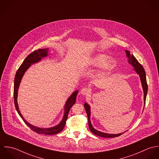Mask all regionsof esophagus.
Returning a JSON list of instances; mask_svg holds the SVG:
<instances>
[{
    "label": "esophagus",
    "mask_w": 159,
    "mask_h": 159,
    "mask_svg": "<svg viewBox=\"0 0 159 159\" xmlns=\"http://www.w3.org/2000/svg\"><path fill=\"white\" fill-rule=\"evenodd\" d=\"M80 93L82 95L84 96L88 95L89 93H90V90L89 89L85 87V88H83L81 89L80 90Z\"/></svg>",
    "instance_id": "esophagus-1"
}]
</instances>
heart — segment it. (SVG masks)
Segmentation results:
<instances>
[{"label":"heart","instance_id":"b5f03b06","mask_svg":"<svg viewBox=\"0 0 159 159\" xmlns=\"http://www.w3.org/2000/svg\"><path fill=\"white\" fill-rule=\"evenodd\" d=\"M87 64L92 67L101 66L102 71L107 72L116 67L117 61L114 58H107L106 54L97 53L90 58L87 61Z\"/></svg>","mask_w":159,"mask_h":159}]
</instances>
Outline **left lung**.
I'll list each match as a JSON object with an SVG mask.
<instances>
[{
  "label": "left lung",
  "mask_w": 159,
  "mask_h": 159,
  "mask_svg": "<svg viewBox=\"0 0 159 159\" xmlns=\"http://www.w3.org/2000/svg\"><path fill=\"white\" fill-rule=\"evenodd\" d=\"M126 55L128 58V63L130 64L133 67H134V70L139 75V78L141 80L142 87L143 89V92H144V104L145 105L146 102V96L148 93V84H147V81H146V72L144 70V69L143 68V66L139 63L138 60L135 58V57L130 54V52L128 50H125ZM84 107L86 111L87 116H88V120H89V127L90 129V131L96 135L103 137V138H115L120 136L122 134L124 133H119V134H109V133H106L104 132L99 131L97 129H96L93 125H92L91 121H90V116H91V109H90V106L89 104L87 102L84 103Z\"/></svg>",
  "instance_id": "1"
}]
</instances>
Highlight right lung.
<instances>
[{"mask_svg": "<svg viewBox=\"0 0 159 159\" xmlns=\"http://www.w3.org/2000/svg\"><path fill=\"white\" fill-rule=\"evenodd\" d=\"M48 55V48H43V49H39L33 52L26 58V59L24 60L22 64L20 66L15 75V80H14L13 98H14L15 106L18 114L28 127H30L34 131L39 134L52 135V134H57L61 132L63 129L64 127L66 124V121L68 116L69 110L71 108V107L75 103L76 97L79 92L78 90H76L74 92H73L66 101V104L64 105V111L63 117L61 121L60 122V123L55 127H50V128H40V127H35L31 125V124H30L28 122H27L25 119V118L23 117L22 114L20 111V109H19L18 101H17L18 91L20 87V84L26 71L32 65V64L37 63L40 61L42 60V58L47 57Z\"/></svg>", "mask_w": 159, "mask_h": 159, "instance_id": "1", "label": "right lung"}]
</instances>
